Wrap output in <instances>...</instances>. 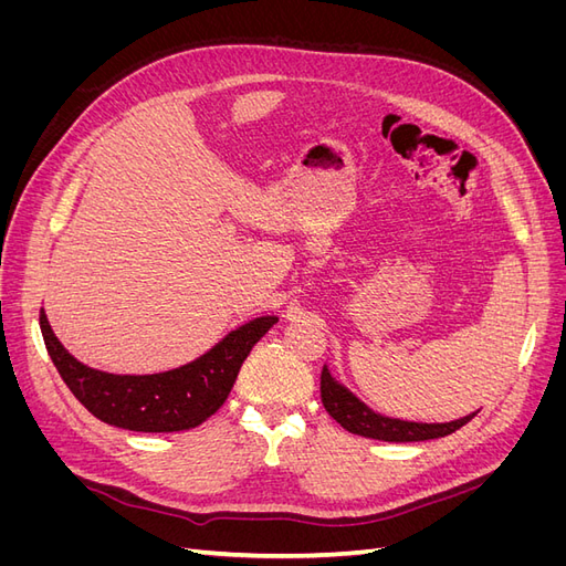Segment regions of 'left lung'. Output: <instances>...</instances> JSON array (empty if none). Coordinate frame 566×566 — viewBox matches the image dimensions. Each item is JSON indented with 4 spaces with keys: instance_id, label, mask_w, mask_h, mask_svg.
Segmentation results:
<instances>
[{
    "instance_id": "left-lung-1",
    "label": "left lung",
    "mask_w": 566,
    "mask_h": 566,
    "mask_svg": "<svg viewBox=\"0 0 566 566\" xmlns=\"http://www.w3.org/2000/svg\"><path fill=\"white\" fill-rule=\"evenodd\" d=\"M321 401L325 410L345 427L347 432L380 439V441H427L453 434L462 424H468L476 413L458 418L451 422H410L401 418H389L366 406L361 399L352 394L345 385L337 382L328 366L321 373Z\"/></svg>"
}]
</instances>
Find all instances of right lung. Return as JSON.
<instances>
[{
	"label": "right lung",
	"instance_id": "right-lung-1",
	"mask_svg": "<svg viewBox=\"0 0 566 566\" xmlns=\"http://www.w3.org/2000/svg\"><path fill=\"white\" fill-rule=\"evenodd\" d=\"M276 321L252 318L196 361L153 375H115L80 364L51 331L44 310L40 328L63 382L92 416L132 432H181L217 413L248 354Z\"/></svg>",
	"mask_w": 566,
	"mask_h": 566
}]
</instances>
